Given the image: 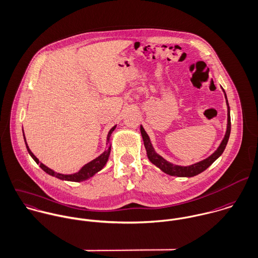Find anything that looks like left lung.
Wrapping results in <instances>:
<instances>
[{
    "label": "left lung",
    "mask_w": 258,
    "mask_h": 258,
    "mask_svg": "<svg viewBox=\"0 0 258 258\" xmlns=\"http://www.w3.org/2000/svg\"><path fill=\"white\" fill-rule=\"evenodd\" d=\"M223 90V89H222ZM224 92V90H223ZM224 96L226 99V103H227V130L224 136V139L222 140L220 146L218 147V149L206 159L191 164L189 166H180V165H175L172 164L170 162H168L167 160H165L163 157H161L160 155H157L155 152V149L153 148V145L150 141V138L148 136V134L146 133V131L144 130V127L141 125V133H142V137L144 140V144L147 150V154L149 159L156 165L158 168H160L163 172L172 175V176H180V177H191L195 175L200 174L201 172H203L204 170H206V168L211 165L220 155H222L223 151L225 150V147L227 145L228 139H229V135H230V128H231V122H230V109H229V105L227 102V98H226V94L224 92Z\"/></svg>",
    "instance_id": "1"
}]
</instances>
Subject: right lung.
<instances>
[{
	"label": "right lung",
	"instance_id": "right-lung-1",
	"mask_svg": "<svg viewBox=\"0 0 258 258\" xmlns=\"http://www.w3.org/2000/svg\"><path fill=\"white\" fill-rule=\"evenodd\" d=\"M114 128H115V125H114L113 127H111L110 131L108 132V135H107V143H108L109 138H110L112 132L114 131ZM24 139H25V136H24ZM25 143H26V147H27V150H28L29 154L31 155V156L34 158V160H35L38 164H40V167H41L44 171H46V172L49 173L50 175L55 176V177H57V178H59V179H61V180H69V181H76V182L86 180V179L92 177V176H93L95 173H97L98 171H100V170L103 168V166L105 165V163H106V161H107V159H108L109 154H110V147H109V148H108L105 152H103V154L100 155V156H98V157L95 158L94 160L90 161V162L87 163L85 166H83L82 169H81L79 172L74 173V174H60V173L54 172L51 168L47 167L45 164H43L42 162H40L39 159L30 151V149H29V147H28V145H27L26 139H25Z\"/></svg>",
	"mask_w": 258,
	"mask_h": 258
}]
</instances>
